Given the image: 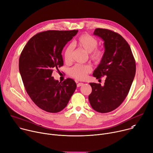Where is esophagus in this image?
<instances>
[{"mask_svg": "<svg viewBox=\"0 0 153 153\" xmlns=\"http://www.w3.org/2000/svg\"><path fill=\"white\" fill-rule=\"evenodd\" d=\"M83 85V83H78L77 84V87H80V86H82Z\"/></svg>", "mask_w": 153, "mask_h": 153, "instance_id": "obj_1", "label": "esophagus"}]
</instances>
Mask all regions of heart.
Segmentation results:
<instances>
[{
    "mask_svg": "<svg viewBox=\"0 0 153 153\" xmlns=\"http://www.w3.org/2000/svg\"><path fill=\"white\" fill-rule=\"evenodd\" d=\"M97 40L88 34L81 35L76 40V44L82 48L86 53H89V57L93 62L99 63L104 54V51L100 48H96L97 46ZM73 47L68 46L64 52V59L67 62H70L73 57ZM91 71V67L88 65H76L70 71V75L78 80H83L87 74Z\"/></svg>",
    "mask_w": 153,
    "mask_h": 153,
    "instance_id": "heart-1",
    "label": "heart"
}]
</instances>
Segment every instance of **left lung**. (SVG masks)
Listing matches in <instances>:
<instances>
[{"mask_svg": "<svg viewBox=\"0 0 153 153\" xmlns=\"http://www.w3.org/2000/svg\"><path fill=\"white\" fill-rule=\"evenodd\" d=\"M94 35L103 41L105 52L93 76H106L105 83H90L92 92L88 97L94 110L105 113L116 109L125 100L136 74V62L131 50L124 38L111 30L96 28Z\"/></svg>", "mask_w": 153, "mask_h": 153, "instance_id": "obj_1", "label": "left lung"}]
</instances>
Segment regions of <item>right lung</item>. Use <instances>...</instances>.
<instances>
[{
	"label": "right lung",
	"mask_w": 153,
	"mask_h": 153,
	"mask_svg": "<svg viewBox=\"0 0 153 153\" xmlns=\"http://www.w3.org/2000/svg\"><path fill=\"white\" fill-rule=\"evenodd\" d=\"M78 32L47 31L31 37L19 58V72L26 91L42 110L57 113L67 106L76 89V83L68 78L59 82L52 77L53 69L63 65L62 51Z\"/></svg>",
	"instance_id": "obj_1"
}]
</instances>
